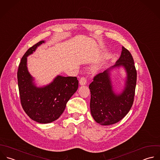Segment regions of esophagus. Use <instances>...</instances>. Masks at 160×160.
Wrapping results in <instances>:
<instances>
[{"instance_id":"34e87169","label":"esophagus","mask_w":160,"mask_h":160,"mask_svg":"<svg viewBox=\"0 0 160 160\" xmlns=\"http://www.w3.org/2000/svg\"><path fill=\"white\" fill-rule=\"evenodd\" d=\"M79 84L81 86H84L86 85L87 84V81L86 79L84 77H82L81 78L80 81H79Z\"/></svg>"}]
</instances>
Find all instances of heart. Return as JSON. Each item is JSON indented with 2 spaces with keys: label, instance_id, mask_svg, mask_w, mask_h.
Returning <instances> with one entry per match:
<instances>
[{
  "label": "heart",
  "instance_id": "heart-1",
  "mask_svg": "<svg viewBox=\"0 0 160 160\" xmlns=\"http://www.w3.org/2000/svg\"><path fill=\"white\" fill-rule=\"evenodd\" d=\"M101 62H97L94 66H93V67L92 68V70L93 71H98L99 69V68H100V67H101Z\"/></svg>",
  "mask_w": 160,
  "mask_h": 160
}]
</instances>
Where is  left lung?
I'll use <instances>...</instances> for the list:
<instances>
[{"label": "left lung", "instance_id": "8db88e82", "mask_svg": "<svg viewBox=\"0 0 160 160\" xmlns=\"http://www.w3.org/2000/svg\"><path fill=\"white\" fill-rule=\"evenodd\" d=\"M123 67L126 72L124 87L119 93L114 91L111 70ZM137 83V71L133 57L122 47L120 58L115 64L94 78L89 88L91 91L90 108L94 120L102 125H110L121 120L133 105Z\"/></svg>", "mask_w": 160, "mask_h": 160}]
</instances>
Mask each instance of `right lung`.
Segmentation results:
<instances>
[{"label": "right lung", "instance_id": "right-lung-1", "mask_svg": "<svg viewBox=\"0 0 160 160\" xmlns=\"http://www.w3.org/2000/svg\"><path fill=\"white\" fill-rule=\"evenodd\" d=\"M45 43L44 40L40 41L27 51L21 59L17 72L22 106L31 119L40 123H48L57 120L78 88L76 77L60 75L49 84L37 86L34 78L28 70L27 57Z\"/></svg>", "mask_w": 160, "mask_h": 160}]
</instances>
